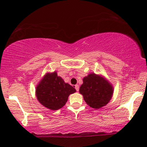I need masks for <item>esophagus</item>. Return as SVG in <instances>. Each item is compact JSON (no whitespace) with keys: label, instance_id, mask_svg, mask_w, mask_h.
Instances as JSON below:
<instances>
[{"label":"esophagus","instance_id":"1","mask_svg":"<svg viewBox=\"0 0 147 147\" xmlns=\"http://www.w3.org/2000/svg\"><path fill=\"white\" fill-rule=\"evenodd\" d=\"M75 88H76V91H79V86L78 85H77V84H76V85H75Z\"/></svg>","mask_w":147,"mask_h":147}]
</instances>
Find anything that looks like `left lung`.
<instances>
[{
  "instance_id": "8db88e82",
  "label": "left lung",
  "mask_w": 147,
  "mask_h": 147,
  "mask_svg": "<svg viewBox=\"0 0 147 147\" xmlns=\"http://www.w3.org/2000/svg\"><path fill=\"white\" fill-rule=\"evenodd\" d=\"M80 92L88 105L98 109L109 102L113 94V88L101 76L90 74L83 79Z\"/></svg>"
}]
</instances>
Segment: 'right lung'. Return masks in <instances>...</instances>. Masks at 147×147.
I'll return each mask as SVG.
<instances>
[{
  "label": "right lung",
  "instance_id": "obj_1",
  "mask_svg": "<svg viewBox=\"0 0 147 147\" xmlns=\"http://www.w3.org/2000/svg\"><path fill=\"white\" fill-rule=\"evenodd\" d=\"M75 92V88L65 83L55 71L44 76L36 88V96L45 107L57 110L65 105L69 94Z\"/></svg>",
  "mask_w": 147,
  "mask_h": 147
}]
</instances>
